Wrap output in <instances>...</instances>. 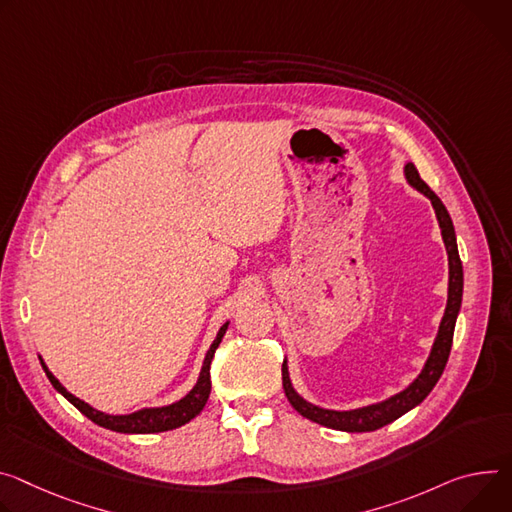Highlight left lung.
Masks as SVG:
<instances>
[{"instance_id": "obj_1", "label": "left lung", "mask_w": 512, "mask_h": 512, "mask_svg": "<svg viewBox=\"0 0 512 512\" xmlns=\"http://www.w3.org/2000/svg\"><path fill=\"white\" fill-rule=\"evenodd\" d=\"M404 179L410 185L412 190L421 192L425 198L431 200L439 228H441V237L445 243V251H447V265H449V282H447V304H445V312L443 318L439 322V331L437 337L433 341L431 353L418 374L404 390L380 400V402H371L359 408H349V410H333V408H322L316 406L312 402H308L306 398H302L290 378V369H288V359H284L282 365V382H284V390L286 396L290 400V404L302 414L306 416L308 421H314L322 427L329 429H337V431H345V433H369L382 429L390 423H394L396 418H400L402 414H406L408 410H412L414 406L421 404L431 390L435 388V384L439 382L443 369L447 365L449 359V351H451V343H453V331H455V320L461 308V296H463V267H461V259H459V251H457V239H455V228L451 222V216L447 212V208L443 206V202L435 196V192L429 188V185L418 175L416 167L412 163L404 165Z\"/></svg>"}]
</instances>
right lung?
<instances>
[{"mask_svg":"<svg viewBox=\"0 0 512 512\" xmlns=\"http://www.w3.org/2000/svg\"><path fill=\"white\" fill-rule=\"evenodd\" d=\"M228 320L222 324L216 339L212 341L210 349L206 351V357H204V363H202V369H200V376H198V382L194 384V388L185 394L183 398L171 402V404H165V406H145L141 410H134L130 414H108V412H102L98 408H94L91 404H87L85 400L73 396L55 376L53 371L46 367L44 359L38 355L40 359V365L44 369L46 378H49V382L53 384V388L63 394L77 410H81L89 421H94L96 425L104 427V429H110V431H116V433H128V435H147V433H163V431H171V429H177L185 423H190L192 418H196L202 408L206 406L208 402V396H210V390H212V382H210V363H212V357L228 329Z\"/></svg>","mask_w":512,"mask_h":512,"instance_id":"add662e5","label":"right lung"}]
</instances>
